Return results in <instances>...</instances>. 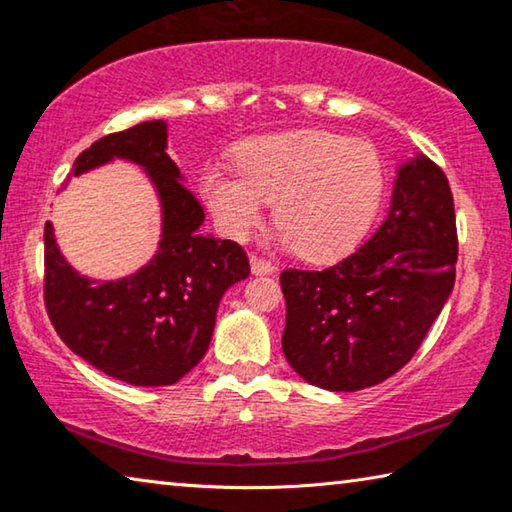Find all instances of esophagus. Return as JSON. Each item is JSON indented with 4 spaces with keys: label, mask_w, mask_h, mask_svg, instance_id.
<instances>
[{
    "label": "esophagus",
    "mask_w": 512,
    "mask_h": 512,
    "mask_svg": "<svg viewBox=\"0 0 512 512\" xmlns=\"http://www.w3.org/2000/svg\"><path fill=\"white\" fill-rule=\"evenodd\" d=\"M250 271H253V275H271L275 273V266L271 262H266V259L253 255L250 257Z\"/></svg>",
    "instance_id": "34e87169"
}]
</instances>
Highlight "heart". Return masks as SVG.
<instances>
[{
	"label": "heart",
	"mask_w": 512,
	"mask_h": 512,
	"mask_svg": "<svg viewBox=\"0 0 512 512\" xmlns=\"http://www.w3.org/2000/svg\"><path fill=\"white\" fill-rule=\"evenodd\" d=\"M386 173L375 146L329 131L262 137L239 153V171L214 164L203 198L232 239H246L275 201L277 244L307 259L348 253L379 212Z\"/></svg>",
	"instance_id": "obj_1"
}]
</instances>
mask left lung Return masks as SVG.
I'll list each match as a JSON object with an SVG mask.
<instances>
[{
  "mask_svg": "<svg viewBox=\"0 0 512 512\" xmlns=\"http://www.w3.org/2000/svg\"><path fill=\"white\" fill-rule=\"evenodd\" d=\"M391 210L357 253L280 275L282 350L325 391H361L411 361L456 280V214L445 173L415 153L397 167Z\"/></svg>",
  "mask_w": 512,
  "mask_h": 512,
  "instance_id": "8db88e82",
  "label": "left lung"
}]
</instances>
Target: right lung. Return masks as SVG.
Returning <instances> with one entry per match:
<instances>
[{"label": "right lung", "instance_id": "obj_1", "mask_svg": "<svg viewBox=\"0 0 512 512\" xmlns=\"http://www.w3.org/2000/svg\"><path fill=\"white\" fill-rule=\"evenodd\" d=\"M167 121H142L94 142L74 162L81 176L112 160L140 167L160 203L155 255L117 280L81 275L45 225V305L63 343L108 377L133 386H171L210 348L223 293L250 275L230 239L203 235V207L167 153Z\"/></svg>", "mask_w": 512, "mask_h": 512}]
</instances>
